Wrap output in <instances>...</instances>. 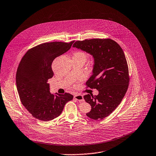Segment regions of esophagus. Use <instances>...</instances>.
Returning <instances> with one entry per match:
<instances>
[{
    "label": "esophagus",
    "instance_id": "obj_1",
    "mask_svg": "<svg viewBox=\"0 0 156 156\" xmlns=\"http://www.w3.org/2000/svg\"><path fill=\"white\" fill-rule=\"evenodd\" d=\"M74 99H76V100L79 101V102H83L84 99H83V97L82 94H76L74 96Z\"/></svg>",
    "mask_w": 156,
    "mask_h": 156
}]
</instances>
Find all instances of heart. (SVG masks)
I'll return each instance as SVG.
<instances>
[{
	"label": "heart",
	"instance_id": "b5f03b06",
	"mask_svg": "<svg viewBox=\"0 0 156 156\" xmlns=\"http://www.w3.org/2000/svg\"><path fill=\"white\" fill-rule=\"evenodd\" d=\"M73 58L82 61L85 63L89 58V54L83 51H77L73 54Z\"/></svg>",
	"mask_w": 156,
	"mask_h": 156
}]
</instances>
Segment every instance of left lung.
Listing matches in <instances>:
<instances>
[{"label":"left lung","instance_id":"left-lung-1","mask_svg":"<svg viewBox=\"0 0 156 156\" xmlns=\"http://www.w3.org/2000/svg\"><path fill=\"white\" fill-rule=\"evenodd\" d=\"M73 47L94 57L93 74L86 85L98 90L99 94L94 96L88 94L83 98L91 106L87 116L95 120L102 119L115 110L127 90L130 78L124 53L116 41L109 38L77 41Z\"/></svg>","mask_w":156,"mask_h":156}]
</instances>
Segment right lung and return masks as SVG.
Wrapping results in <instances>:
<instances>
[{
	"mask_svg": "<svg viewBox=\"0 0 156 156\" xmlns=\"http://www.w3.org/2000/svg\"><path fill=\"white\" fill-rule=\"evenodd\" d=\"M69 43H44L30 49L18 66L16 80L20 100L35 118L48 121L58 116L66 102L73 99L69 93L51 94L48 79L54 76V60L67 52Z\"/></svg>",
	"mask_w": 156,
	"mask_h": 156,
	"instance_id": "1",
	"label": "right lung"
}]
</instances>
